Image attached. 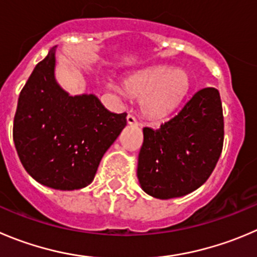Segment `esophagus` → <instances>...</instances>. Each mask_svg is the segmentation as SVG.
<instances>
[{
	"label": "esophagus",
	"instance_id": "esophagus-1",
	"mask_svg": "<svg viewBox=\"0 0 257 257\" xmlns=\"http://www.w3.org/2000/svg\"><path fill=\"white\" fill-rule=\"evenodd\" d=\"M126 119H127V123H128V124H138L139 123L138 118H136L134 114H127Z\"/></svg>",
	"mask_w": 257,
	"mask_h": 257
}]
</instances>
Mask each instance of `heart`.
<instances>
[{
  "mask_svg": "<svg viewBox=\"0 0 257 257\" xmlns=\"http://www.w3.org/2000/svg\"><path fill=\"white\" fill-rule=\"evenodd\" d=\"M190 80L184 70L168 65L139 70L123 80V92L140 98L145 117L155 121L172 116L189 92Z\"/></svg>",
  "mask_w": 257,
  "mask_h": 257,
  "instance_id": "heart-1",
  "label": "heart"
}]
</instances>
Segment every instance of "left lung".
Returning a JSON list of instances; mask_svg holds the SVG:
<instances>
[{
    "instance_id": "obj_1",
    "label": "left lung",
    "mask_w": 257,
    "mask_h": 257,
    "mask_svg": "<svg viewBox=\"0 0 257 257\" xmlns=\"http://www.w3.org/2000/svg\"><path fill=\"white\" fill-rule=\"evenodd\" d=\"M219 92L203 88L159 128L144 127L138 178L159 199L183 197L207 182L221 156L224 138Z\"/></svg>"
}]
</instances>
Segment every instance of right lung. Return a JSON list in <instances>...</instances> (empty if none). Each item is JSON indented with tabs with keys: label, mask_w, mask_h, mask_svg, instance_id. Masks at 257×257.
<instances>
[{
	"label": "right lung",
	"mask_w": 257,
	"mask_h": 257,
	"mask_svg": "<svg viewBox=\"0 0 257 257\" xmlns=\"http://www.w3.org/2000/svg\"><path fill=\"white\" fill-rule=\"evenodd\" d=\"M55 53L38 63L20 92L14 143L26 172L53 189L74 190L93 180L102 156L126 126L93 94L69 96L54 78Z\"/></svg>",
	"instance_id": "obj_1"
}]
</instances>
